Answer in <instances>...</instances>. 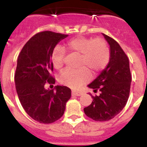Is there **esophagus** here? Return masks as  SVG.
Listing matches in <instances>:
<instances>
[{
  "label": "esophagus",
  "mask_w": 147,
  "mask_h": 147,
  "mask_svg": "<svg viewBox=\"0 0 147 147\" xmlns=\"http://www.w3.org/2000/svg\"><path fill=\"white\" fill-rule=\"evenodd\" d=\"M82 95V92H76V91H72V95H75V96H81Z\"/></svg>",
  "instance_id": "34e87169"
}]
</instances>
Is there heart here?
<instances>
[{"label":"heart","mask_w":147,"mask_h":147,"mask_svg":"<svg viewBox=\"0 0 147 147\" xmlns=\"http://www.w3.org/2000/svg\"><path fill=\"white\" fill-rule=\"evenodd\" d=\"M66 48L70 52L79 54L77 70H66L61 73L59 81L62 84L71 88H78L87 82L91 77L90 70L97 74L106 67L110 60V50L102 38L77 36L67 41ZM65 49L57 45L52 52L51 60L57 70L63 68Z\"/></svg>","instance_id":"1"}]
</instances>
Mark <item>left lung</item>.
<instances>
[{
  "instance_id": "obj_1",
  "label": "left lung",
  "mask_w": 147,
  "mask_h": 147,
  "mask_svg": "<svg viewBox=\"0 0 147 147\" xmlns=\"http://www.w3.org/2000/svg\"><path fill=\"white\" fill-rule=\"evenodd\" d=\"M110 45V60L107 66L88 87L100 94L92 96L90 105L84 108L85 114L93 120L112 119L125 106L130 93L131 75L129 61L120 45L113 38L102 34Z\"/></svg>"
}]
</instances>
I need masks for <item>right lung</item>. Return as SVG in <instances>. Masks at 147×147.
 I'll return each instance as SVG.
<instances>
[{"mask_svg":"<svg viewBox=\"0 0 147 147\" xmlns=\"http://www.w3.org/2000/svg\"><path fill=\"white\" fill-rule=\"evenodd\" d=\"M68 35L44 31L36 34L25 43L18 55L14 81L16 92L25 112L42 124H50L62 117L71 90L64 86L45 89L55 84L52 52Z\"/></svg>","mask_w":147,"mask_h":147,"instance_id":"1","label":"right lung"}]
</instances>
